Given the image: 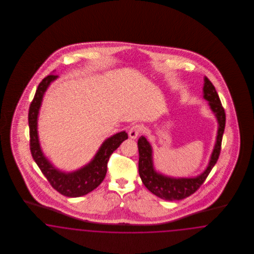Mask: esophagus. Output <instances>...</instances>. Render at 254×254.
<instances>
[{"label": "esophagus", "mask_w": 254, "mask_h": 254, "mask_svg": "<svg viewBox=\"0 0 254 254\" xmlns=\"http://www.w3.org/2000/svg\"><path fill=\"white\" fill-rule=\"evenodd\" d=\"M142 130H143V127L141 125H133L128 131V136L131 139H136Z\"/></svg>", "instance_id": "esophagus-1"}]
</instances>
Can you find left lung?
<instances>
[{
  "label": "left lung",
  "instance_id": "8db88e82",
  "mask_svg": "<svg viewBox=\"0 0 254 254\" xmlns=\"http://www.w3.org/2000/svg\"><path fill=\"white\" fill-rule=\"evenodd\" d=\"M203 97L207 101L209 109L213 112L218 123L216 142L211 152L209 162L205 170L195 177H171L157 171L153 163L152 146L145 136L138 140L139 149V175L145 188L159 198L167 201L182 200L193 194L204 183L205 178L215 166L221 151L222 138L226 125V114L222 107L216 89L205 77Z\"/></svg>",
  "mask_w": 254,
  "mask_h": 254
}]
</instances>
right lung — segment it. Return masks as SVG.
Listing matches in <instances>:
<instances>
[{"label":"right lung","instance_id":"obj_1","mask_svg":"<svg viewBox=\"0 0 254 254\" xmlns=\"http://www.w3.org/2000/svg\"><path fill=\"white\" fill-rule=\"evenodd\" d=\"M57 78L58 76L55 74H50L46 77L38 85L34 99L30 104L28 112L30 151L38 167L47 177L52 188L64 196L74 198L89 193L103 182L107 174L110 155L127 139V133L121 131L106 139L91 161L79 169L65 172L54 167L44 154L40 145L38 117L44 95L50 84Z\"/></svg>","mask_w":254,"mask_h":254}]
</instances>
